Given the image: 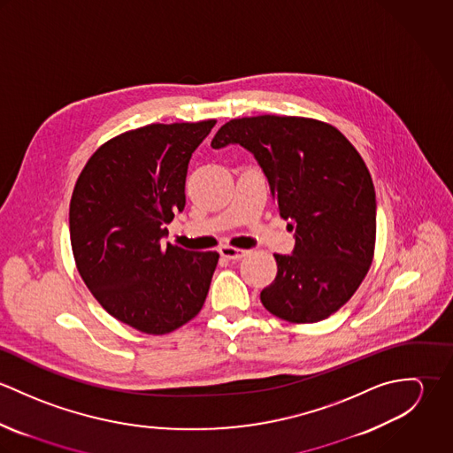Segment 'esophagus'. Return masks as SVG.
Returning a JSON list of instances; mask_svg holds the SVG:
<instances>
[{
  "label": "esophagus",
  "instance_id": "34e87169",
  "mask_svg": "<svg viewBox=\"0 0 453 453\" xmlns=\"http://www.w3.org/2000/svg\"><path fill=\"white\" fill-rule=\"evenodd\" d=\"M219 255H221L223 258L239 259L242 258V257L246 255V251H242V250H235V248H230V246H223V248L219 250Z\"/></svg>",
  "mask_w": 453,
  "mask_h": 453
}]
</instances>
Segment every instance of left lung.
<instances>
[{
  "label": "left lung",
  "mask_w": 453,
  "mask_h": 453,
  "mask_svg": "<svg viewBox=\"0 0 453 453\" xmlns=\"http://www.w3.org/2000/svg\"><path fill=\"white\" fill-rule=\"evenodd\" d=\"M228 144L253 153L295 230L293 253L273 255L263 307L289 323L323 321L350 300L373 259L377 200L361 155L340 130L298 117L230 120L211 146Z\"/></svg>",
  "instance_id": "left-lung-1"
}]
</instances>
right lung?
Returning <instances> with one entry per match:
<instances>
[{
  "mask_svg": "<svg viewBox=\"0 0 453 453\" xmlns=\"http://www.w3.org/2000/svg\"><path fill=\"white\" fill-rule=\"evenodd\" d=\"M214 124H151L113 137L90 157L71 196V248L83 282L108 314L142 333H171L205 302L219 255L162 239L185 209L192 153Z\"/></svg>",
  "mask_w": 453,
  "mask_h": 453,
  "instance_id": "obj_1",
  "label": "right lung"
}]
</instances>
